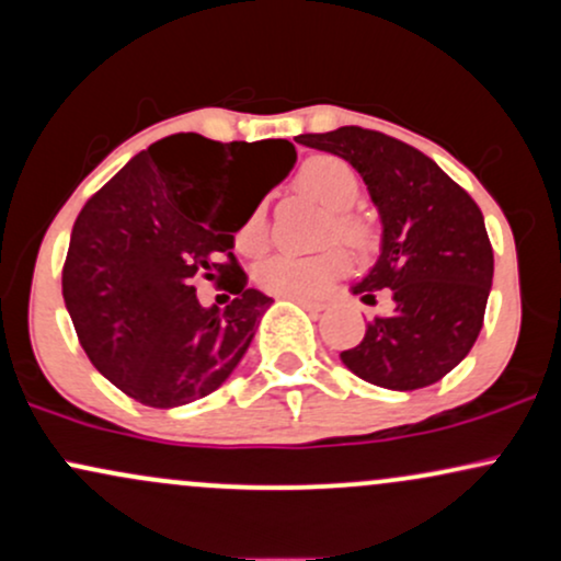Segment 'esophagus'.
<instances>
[{
  "instance_id": "esophagus-1",
  "label": "esophagus",
  "mask_w": 561,
  "mask_h": 561,
  "mask_svg": "<svg viewBox=\"0 0 561 561\" xmlns=\"http://www.w3.org/2000/svg\"><path fill=\"white\" fill-rule=\"evenodd\" d=\"M289 300H295V302H298V306H302V308H306V311H311V313H319V311H324V302L308 300V298H289Z\"/></svg>"
}]
</instances>
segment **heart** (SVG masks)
<instances>
[{
  "label": "heart",
  "instance_id": "1",
  "mask_svg": "<svg viewBox=\"0 0 561 561\" xmlns=\"http://www.w3.org/2000/svg\"><path fill=\"white\" fill-rule=\"evenodd\" d=\"M295 186L306 197L317 199L327 210H332L330 234L337 237L353 248H366L371 240V227L364 216L353 214L358 195H362V182L358 173L347 160L337 156H313L298 169ZM237 248L242 253H261L268 242V221L266 203L250 208L242 218L240 229L234 234ZM347 268L345 255L340 250H324L317 255H293L276 253L268 255L255 268V282L274 295H289V298H319L337 276Z\"/></svg>",
  "mask_w": 561,
  "mask_h": 561
}]
</instances>
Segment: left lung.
<instances>
[{
  "mask_svg": "<svg viewBox=\"0 0 561 561\" xmlns=\"http://www.w3.org/2000/svg\"><path fill=\"white\" fill-rule=\"evenodd\" d=\"M295 141L347 160L382 221L379 259L353 295L371 306L385 289L392 311L340 358L377 388L435 385L472 351L491 295L493 248L478 203L433 158L388 134L343 126Z\"/></svg>",
  "mask_w": 561,
  "mask_h": 561,
  "instance_id": "8db88e82",
  "label": "left lung"
}]
</instances>
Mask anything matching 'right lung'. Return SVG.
<instances>
[{
	"instance_id": "right-lung-1",
	"label": "right lung",
	"mask_w": 561,
	"mask_h": 561,
	"mask_svg": "<svg viewBox=\"0 0 561 561\" xmlns=\"http://www.w3.org/2000/svg\"><path fill=\"white\" fill-rule=\"evenodd\" d=\"M242 145L199 134L160 139L128 160L73 224L62 298L79 343L102 377L152 409L221 388L274 302L248 287L231 248L242 218L298 156L293 141L268 139L279 156L276 179L224 216L217 208ZM197 278L229 291L228 306L203 307Z\"/></svg>"
}]
</instances>
